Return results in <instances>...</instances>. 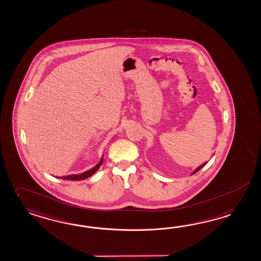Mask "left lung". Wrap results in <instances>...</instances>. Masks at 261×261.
Masks as SVG:
<instances>
[{
    "instance_id": "8db88e82",
    "label": "left lung",
    "mask_w": 261,
    "mask_h": 261,
    "mask_svg": "<svg viewBox=\"0 0 261 261\" xmlns=\"http://www.w3.org/2000/svg\"><path fill=\"white\" fill-rule=\"evenodd\" d=\"M206 164H207V162L204 163V164H203V165H201V166H200V167H198V168H197V169H196V170H195V171H194V172H193V174H195V173H196V172H197V171H198V170H199V169H200V168H203V167H204V166H205V165H206Z\"/></svg>"
}]
</instances>
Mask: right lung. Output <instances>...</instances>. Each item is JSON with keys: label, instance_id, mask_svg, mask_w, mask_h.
Listing matches in <instances>:
<instances>
[{"label": "right lung", "instance_id": "right-lung-1", "mask_svg": "<svg viewBox=\"0 0 261 261\" xmlns=\"http://www.w3.org/2000/svg\"><path fill=\"white\" fill-rule=\"evenodd\" d=\"M102 163H103V158L101 159V161L99 162V164H97V165H96L94 168H92L91 170H88V171H85V172H83V173L77 174V175H69V176H64V177H61V178H62L63 180H85L86 178L90 177V176H92L93 173H95V172L98 170V168H100V166L102 165Z\"/></svg>", "mask_w": 261, "mask_h": 261}]
</instances>
